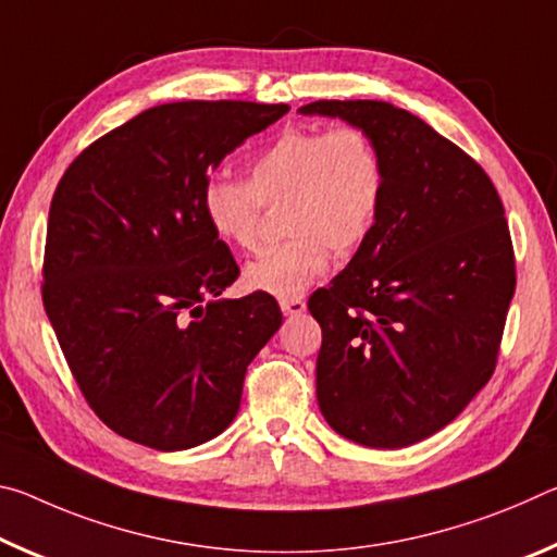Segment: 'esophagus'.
Segmentation results:
<instances>
[{"instance_id": "34e87169", "label": "esophagus", "mask_w": 557, "mask_h": 557, "mask_svg": "<svg viewBox=\"0 0 557 557\" xmlns=\"http://www.w3.org/2000/svg\"><path fill=\"white\" fill-rule=\"evenodd\" d=\"M280 309L285 312L287 317H297L307 309V301L301 297H292V299H280Z\"/></svg>"}]
</instances>
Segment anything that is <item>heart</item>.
<instances>
[{
    "label": "heart",
    "instance_id": "b5f03b06",
    "mask_svg": "<svg viewBox=\"0 0 557 557\" xmlns=\"http://www.w3.org/2000/svg\"><path fill=\"white\" fill-rule=\"evenodd\" d=\"M388 172L379 145L354 125L287 127L260 149L245 178L211 176L201 211L213 235L240 250L258 245L262 206L285 201L289 240L272 245L245 268V285L275 297L301 295L332 262L369 240L385 203Z\"/></svg>",
    "mask_w": 557,
    "mask_h": 557
}]
</instances>
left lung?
<instances>
[{"instance_id": "left-lung-1", "label": "left lung", "mask_w": 557, "mask_h": 557, "mask_svg": "<svg viewBox=\"0 0 557 557\" xmlns=\"http://www.w3.org/2000/svg\"><path fill=\"white\" fill-rule=\"evenodd\" d=\"M379 145L381 219L317 289V400L338 435L398 449L435 435L492 379L516 289L513 245L492 178L428 122L383 100H317Z\"/></svg>"}]
</instances>
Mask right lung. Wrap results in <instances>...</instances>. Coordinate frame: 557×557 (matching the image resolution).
<instances>
[{"label":"right lung","instance_id":"right-lung-1","mask_svg":"<svg viewBox=\"0 0 557 557\" xmlns=\"http://www.w3.org/2000/svg\"><path fill=\"white\" fill-rule=\"evenodd\" d=\"M289 106H157L75 157L55 186L44 307L81 393L117 435L188 449L231 425L245 371L282 324L265 292L219 299L240 275L201 188L225 154Z\"/></svg>","mask_w":557,"mask_h":557}]
</instances>
